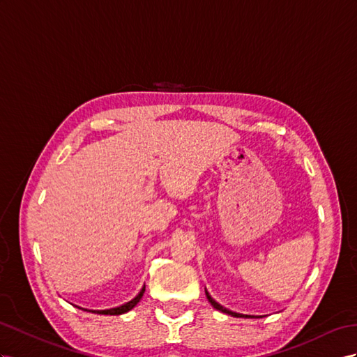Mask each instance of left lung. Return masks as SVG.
Instances as JSON below:
<instances>
[{"instance_id":"obj_1","label":"left lung","mask_w":357,"mask_h":357,"mask_svg":"<svg viewBox=\"0 0 357 357\" xmlns=\"http://www.w3.org/2000/svg\"><path fill=\"white\" fill-rule=\"evenodd\" d=\"M206 298L209 300V303H211L217 310H222V312L223 314H227V315H232V317H244V318H249L250 315H243V314H236V312H232V310H227V309H225L223 306H220V305H218L217 303V301L214 300V298H211V296H209L208 294V292H206Z\"/></svg>"}]
</instances>
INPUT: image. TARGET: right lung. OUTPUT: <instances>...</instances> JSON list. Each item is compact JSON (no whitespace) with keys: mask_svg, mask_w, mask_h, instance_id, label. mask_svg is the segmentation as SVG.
<instances>
[{"mask_svg":"<svg viewBox=\"0 0 357 357\" xmlns=\"http://www.w3.org/2000/svg\"><path fill=\"white\" fill-rule=\"evenodd\" d=\"M143 292H144V287L142 288L139 296H137L135 298H132L131 301H128V303H125V305H122V306H119V307L105 309V310H89V312L99 314V315H121V314H125V312H128V310H131L137 303H139L140 298L143 297ZM83 310H87V309H83Z\"/></svg>","mask_w":357,"mask_h":357,"instance_id":"add662e5","label":"right lung"}]
</instances>
